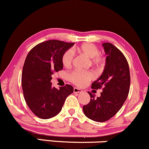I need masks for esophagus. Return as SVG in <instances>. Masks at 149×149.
<instances>
[{
    "label": "esophagus",
    "mask_w": 149,
    "mask_h": 149,
    "mask_svg": "<svg viewBox=\"0 0 149 149\" xmlns=\"http://www.w3.org/2000/svg\"><path fill=\"white\" fill-rule=\"evenodd\" d=\"M73 92H74L75 93H83V91L82 90L79 89V88H73Z\"/></svg>",
    "instance_id": "obj_1"
}]
</instances>
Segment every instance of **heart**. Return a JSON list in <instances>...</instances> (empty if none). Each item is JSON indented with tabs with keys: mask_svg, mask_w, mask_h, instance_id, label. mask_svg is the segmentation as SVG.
Returning a JSON list of instances; mask_svg holds the SVG:
<instances>
[{
	"mask_svg": "<svg viewBox=\"0 0 149 149\" xmlns=\"http://www.w3.org/2000/svg\"><path fill=\"white\" fill-rule=\"evenodd\" d=\"M76 51L79 54L85 55L88 58L93 59V62L95 64L102 62V58L100 56V51L95 45L91 43L83 44L80 47L76 48ZM73 54L71 50H68L65 52L62 56V63L66 68H69L71 66L73 61ZM95 75L91 71H75L71 73L69 79L72 83L78 86H85L88 82L93 79Z\"/></svg>",
	"mask_w": 149,
	"mask_h": 149,
	"instance_id": "heart-1",
	"label": "heart"
}]
</instances>
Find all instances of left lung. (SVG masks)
<instances>
[{
    "label": "left lung",
    "mask_w": 149,
    "mask_h": 149,
    "mask_svg": "<svg viewBox=\"0 0 149 149\" xmlns=\"http://www.w3.org/2000/svg\"><path fill=\"white\" fill-rule=\"evenodd\" d=\"M107 57L101 76L92 83L91 88H102L100 97L89 93L91 101L83 107L88 118L103 122L112 118L125 103L130 92V73L125 56L111 43L102 44Z\"/></svg>",
    "instance_id": "8db88e82"
}]
</instances>
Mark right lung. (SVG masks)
<instances>
[{
  "mask_svg": "<svg viewBox=\"0 0 149 149\" xmlns=\"http://www.w3.org/2000/svg\"><path fill=\"white\" fill-rule=\"evenodd\" d=\"M74 45L59 40L39 44L26 57L22 73L24 100L32 112L43 120L61 112L67 96L73 93L71 85L57 89L52 87V74L63 69V54Z\"/></svg>",
  "mask_w": 149,
  "mask_h": 149,
  "instance_id": "right-lung-1",
  "label": "right lung"
}]
</instances>
